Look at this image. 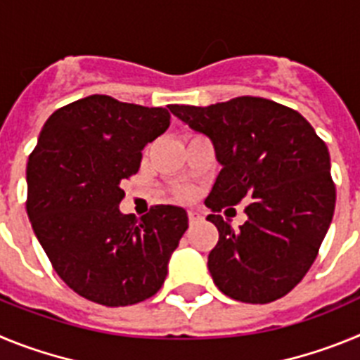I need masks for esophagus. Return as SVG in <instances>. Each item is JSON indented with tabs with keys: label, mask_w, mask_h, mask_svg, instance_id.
Listing matches in <instances>:
<instances>
[{
	"label": "esophagus",
	"mask_w": 360,
	"mask_h": 360,
	"mask_svg": "<svg viewBox=\"0 0 360 360\" xmlns=\"http://www.w3.org/2000/svg\"><path fill=\"white\" fill-rule=\"evenodd\" d=\"M202 219H203V216L200 214V212H196V211H189V224H191V225L200 224V221H202Z\"/></svg>",
	"instance_id": "34e87169"
}]
</instances>
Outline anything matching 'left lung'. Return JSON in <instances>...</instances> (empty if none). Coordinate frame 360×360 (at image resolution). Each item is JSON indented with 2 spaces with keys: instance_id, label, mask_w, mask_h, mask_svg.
<instances>
[{
  "instance_id": "left-lung-1",
  "label": "left lung",
  "mask_w": 360,
  "mask_h": 360,
  "mask_svg": "<svg viewBox=\"0 0 360 360\" xmlns=\"http://www.w3.org/2000/svg\"><path fill=\"white\" fill-rule=\"evenodd\" d=\"M212 142L221 165L205 205L219 232L209 252L216 287L243 303L265 304L292 290L311 266L335 209L330 153L297 111L262 97L211 106H169ZM249 199L238 231L217 214Z\"/></svg>"
}]
</instances>
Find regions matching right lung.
I'll return each mask as SVG.
<instances>
[{
  "instance_id": "add662e5",
  "label": "right lung",
  "mask_w": 360,
  "mask_h": 360,
  "mask_svg": "<svg viewBox=\"0 0 360 360\" xmlns=\"http://www.w3.org/2000/svg\"><path fill=\"white\" fill-rule=\"evenodd\" d=\"M169 120L165 108L90 95L53 111L28 158L32 229L59 278L94 303L128 307L157 294L189 227L176 205L142 218L119 209L120 184Z\"/></svg>"
}]
</instances>
